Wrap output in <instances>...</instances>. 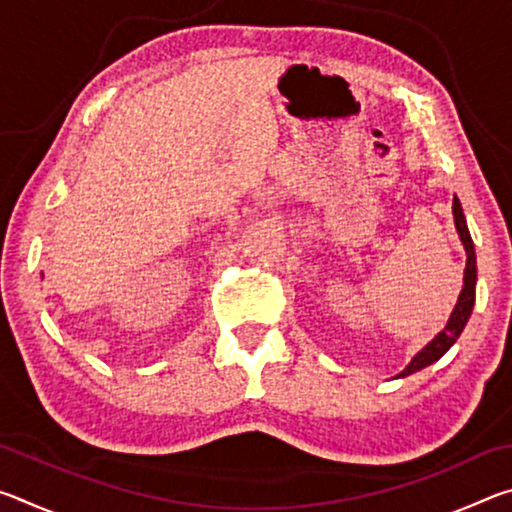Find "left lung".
<instances>
[{
  "label": "left lung",
  "mask_w": 512,
  "mask_h": 512,
  "mask_svg": "<svg viewBox=\"0 0 512 512\" xmlns=\"http://www.w3.org/2000/svg\"><path fill=\"white\" fill-rule=\"evenodd\" d=\"M454 223H456V230H458V237H461L463 246H465V253H467V266H465V277H463V291L461 296H458L456 307L452 311V316H449V323L447 327L440 332L436 339H433L427 348H422L418 354H415L413 361L406 366L400 377L406 375H413V372H418L422 368L431 366L433 361H438L443 354L452 348L456 343L458 336H461L463 327L467 323V318L472 314V307H474V298H476V255H474V244H472V237H470V230H467V223H465V214H463V207L461 201L454 196Z\"/></svg>",
  "instance_id": "obj_1"
}]
</instances>
